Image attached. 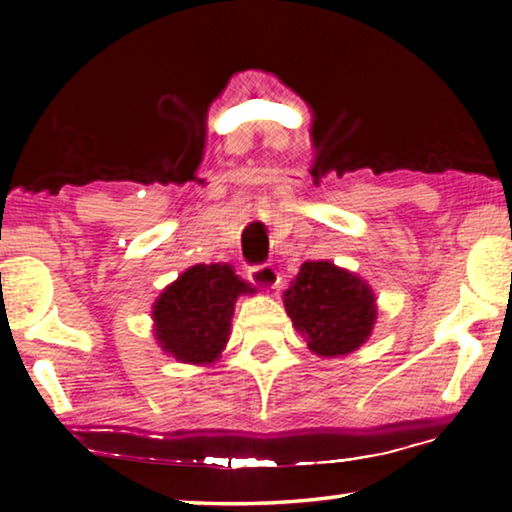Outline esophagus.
<instances>
[{
    "mask_svg": "<svg viewBox=\"0 0 512 512\" xmlns=\"http://www.w3.org/2000/svg\"><path fill=\"white\" fill-rule=\"evenodd\" d=\"M248 280L253 282L257 289L271 291L277 287V282H280V275H277L273 264H257L248 268Z\"/></svg>",
    "mask_w": 512,
    "mask_h": 512,
    "instance_id": "1",
    "label": "esophagus"
}]
</instances>
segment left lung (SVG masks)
I'll use <instances>...</instances> for the list:
<instances>
[{
	"label": "left lung",
	"mask_w": 512,
	"mask_h": 512,
	"mask_svg": "<svg viewBox=\"0 0 512 512\" xmlns=\"http://www.w3.org/2000/svg\"><path fill=\"white\" fill-rule=\"evenodd\" d=\"M284 307L320 357L361 348L375 325V298L357 275L329 262H305L284 293Z\"/></svg>",
	"instance_id": "obj_1"
}]
</instances>
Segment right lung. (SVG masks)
<instances>
[{
	"label": "right lung",
	"mask_w": 512,
	"mask_h": 512,
	"mask_svg": "<svg viewBox=\"0 0 512 512\" xmlns=\"http://www.w3.org/2000/svg\"><path fill=\"white\" fill-rule=\"evenodd\" d=\"M253 291L230 264H196L164 289L153 307L162 350L185 363H210L230 336L239 293Z\"/></svg>",
	"instance_id": "1"
}]
</instances>
